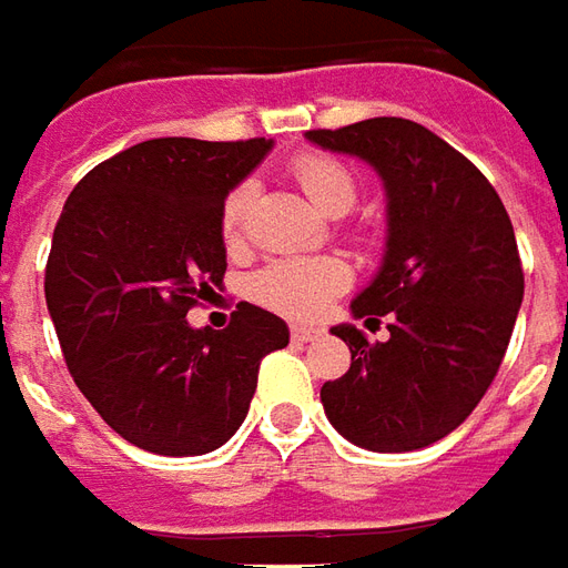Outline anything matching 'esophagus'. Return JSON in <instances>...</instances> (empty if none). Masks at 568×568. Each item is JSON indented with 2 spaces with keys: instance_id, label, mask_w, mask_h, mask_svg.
<instances>
[{
  "instance_id": "1",
  "label": "esophagus",
  "mask_w": 568,
  "mask_h": 568,
  "mask_svg": "<svg viewBox=\"0 0 568 568\" xmlns=\"http://www.w3.org/2000/svg\"><path fill=\"white\" fill-rule=\"evenodd\" d=\"M322 331L318 328H306V325H293L291 328V337H293V344H310V341H315Z\"/></svg>"
}]
</instances>
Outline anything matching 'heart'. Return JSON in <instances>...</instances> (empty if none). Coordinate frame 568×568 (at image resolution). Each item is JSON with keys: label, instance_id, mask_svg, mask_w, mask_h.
I'll use <instances>...</instances> for the list:
<instances>
[{"label": "heart", "instance_id": "heart-1", "mask_svg": "<svg viewBox=\"0 0 568 568\" xmlns=\"http://www.w3.org/2000/svg\"><path fill=\"white\" fill-rule=\"evenodd\" d=\"M296 184L312 203L328 215H344L356 203V178L344 162L322 152H300L291 162ZM253 203V184H237L224 196L219 212V231L227 250L243 243L246 209ZM349 284V268L334 256H281L265 262L250 277L246 291L258 306L287 315V318H312L328 306L337 293Z\"/></svg>", "mask_w": 568, "mask_h": 568}]
</instances>
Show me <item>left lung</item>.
Masks as SVG:
<instances>
[{"instance_id":"8db88e82","label":"left lung","mask_w":568,"mask_h":568,"mask_svg":"<svg viewBox=\"0 0 568 568\" xmlns=\"http://www.w3.org/2000/svg\"><path fill=\"white\" fill-rule=\"evenodd\" d=\"M306 136L368 162L387 193L384 262L349 310L387 315L390 337L331 328L349 368L322 387L325 416L365 450H422L469 418L504 363L525 293L513 222L488 178L416 121L368 118Z\"/></svg>"}]
</instances>
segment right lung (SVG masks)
Masks as SVG:
<instances>
[{
    "mask_svg": "<svg viewBox=\"0 0 568 568\" xmlns=\"http://www.w3.org/2000/svg\"><path fill=\"white\" fill-rule=\"evenodd\" d=\"M268 150L265 136H159L105 159L64 200L45 306L80 394L140 450H219L250 413L262 356L291 341L253 303L224 331L186 322L222 287L224 196Z\"/></svg>",
    "mask_w": 568,
    "mask_h": 568,
    "instance_id": "right-lung-1",
    "label": "right lung"
}]
</instances>
